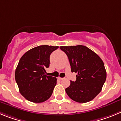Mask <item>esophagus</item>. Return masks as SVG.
<instances>
[{
  "instance_id": "34e87169",
  "label": "esophagus",
  "mask_w": 121,
  "mask_h": 121,
  "mask_svg": "<svg viewBox=\"0 0 121 121\" xmlns=\"http://www.w3.org/2000/svg\"><path fill=\"white\" fill-rule=\"evenodd\" d=\"M58 79H59L60 80H63V79H65V78H61V77H58Z\"/></svg>"
}]
</instances>
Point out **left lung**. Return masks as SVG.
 <instances>
[{
  "mask_svg": "<svg viewBox=\"0 0 121 121\" xmlns=\"http://www.w3.org/2000/svg\"><path fill=\"white\" fill-rule=\"evenodd\" d=\"M70 62L72 72L77 73L75 81H70L66 92L77 103H87L100 93L106 80L103 60L97 54L82 45L60 46Z\"/></svg>",
  "mask_w": 121,
  "mask_h": 121,
  "instance_id": "8db88e82",
  "label": "left lung"
}]
</instances>
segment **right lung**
<instances>
[{"label": "right lung", "instance_id": "add662e5", "mask_svg": "<svg viewBox=\"0 0 121 121\" xmlns=\"http://www.w3.org/2000/svg\"><path fill=\"white\" fill-rule=\"evenodd\" d=\"M58 46L42 45L27 51L19 60L15 79L24 98L35 103H43L52 95L56 78L48 76L50 55Z\"/></svg>", "mask_w": 121, "mask_h": 121}]
</instances>
